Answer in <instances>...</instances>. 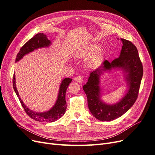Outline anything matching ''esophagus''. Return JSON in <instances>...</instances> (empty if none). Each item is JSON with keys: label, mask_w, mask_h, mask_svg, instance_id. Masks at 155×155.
<instances>
[{"label": "esophagus", "mask_w": 155, "mask_h": 155, "mask_svg": "<svg viewBox=\"0 0 155 155\" xmlns=\"http://www.w3.org/2000/svg\"><path fill=\"white\" fill-rule=\"evenodd\" d=\"M74 80H75L77 82H78L79 83H81L83 81V78L81 75H78L75 78H74Z\"/></svg>", "instance_id": "34e87169"}]
</instances>
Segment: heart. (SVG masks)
<instances>
[{"label":"heart","mask_w":155,"mask_h":155,"mask_svg":"<svg viewBox=\"0 0 155 155\" xmlns=\"http://www.w3.org/2000/svg\"><path fill=\"white\" fill-rule=\"evenodd\" d=\"M99 50V47L98 46H95V45H93V46H91L90 48H89L87 51L83 54V56H91L93 55V54H95ZM97 58V57L94 58V60H96Z\"/></svg>","instance_id":"1"}]
</instances>
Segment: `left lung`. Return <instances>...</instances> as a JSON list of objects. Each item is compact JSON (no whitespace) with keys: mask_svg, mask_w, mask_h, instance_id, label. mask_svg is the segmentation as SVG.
I'll use <instances>...</instances> for the list:
<instances>
[{"mask_svg":"<svg viewBox=\"0 0 155 155\" xmlns=\"http://www.w3.org/2000/svg\"><path fill=\"white\" fill-rule=\"evenodd\" d=\"M123 46L119 57L110 63L106 60L101 67L90 73L83 89L86 94L88 107L93 115L101 121H111L126 113L138 98L143 75V66L137 47L129 41L121 38ZM120 67L128 74L126 79L130 87L128 92L119 103L113 105L104 104L100 100L99 77L103 71Z\"/></svg>","mask_w":155,"mask_h":155,"instance_id":"1","label":"left lung"}]
</instances>
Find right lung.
Masks as SVG:
<instances>
[{
    "label": "right lung",
    "instance_id": "obj_1",
    "mask_svg": "<svg viewBox=\"0 0 155 155\" xmlns=\"http://www.w3.org/2000/svg\"><path fill=\"white\" fill-rule=\"evenodd\" d=\"M51 44V41L48 39L46 35L44 33H38L35 35L33 38L29 39V41L25 44L24 46L20 49V51L18 53L15 61L17 62L21 60L25 54L29 53L34 51L35 49L48 47ZM72 81L71 78H66L62 81L59 89V93L58 95L57 101L54 104V106L50 109V110L44 112V113H36L30 110L29 108L26 107L21 98H20L18 91L16 87L15 84V73L13 74V86L15 92L16 93L19 99L22 106L23 107L25 112L28 115L34 119L35 120L38 122H52L57 120L60 118H61L66 112L67 105L66 101V93L67 88Z\"/></svg>",
    "mask_w": 155,
    "mask_h": 155
}]
</instances>
